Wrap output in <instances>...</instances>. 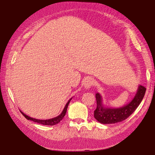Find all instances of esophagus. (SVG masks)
Returning <instances> with one entry per match:
<instances>
[{
  "mask_svg": "<svg viewBox=\"0 0 155 155\" xmlns=\"http://www.w3.org/2000/svg\"><path fill=\"white\" fill-rule=\"evenodd\" d=\"M94 83V81L93 78H87L84 83V87L87 89V88H89L93 86Z\"/></svg>",
  "mask_w": 155,
  "mask_h": 155,
  "instance_id": "esophagus-1",
  "label": "esophagus"
}]
</instances>
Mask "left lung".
<instances>
[{
    "label": "left lung",
    "instance_id": "left-lung-1",
    "mask_svg": "<svg viewBox=\"0 0 155 155\" xmlns=\"http://www.w3.org/2000/svg\"><path fill=\"white\" fill-rule=\"evenodd\" d=\"M146 92V88L140 85L133 99L127 105L117 108H105L103 105L102 97L97 93V108L94 111V117L102 124H114L119 123L132 114L142 101Z\"/></svg>",
    "mask_w": 155,
    "mask_h": 155
}]
</instances>
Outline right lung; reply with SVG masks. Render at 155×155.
<instances>
[{"instance_id": "1", "label": "right lung", "mask_w": 155, "mask_h": 155, "mask_svg": "<svg viewBox=\"0 0 155 155\" xmlns=\"http://www.w3.org/2000/svg\"><path fill=\"white\" fill-rule=\"evenodd\" d=\"M72 98H71L70 100H69L67 103L66 104L65 107L64 108L63 110L61 113V114L60 115H58V117H54L53 118H51V119H48V120H39V119H36V118H31L30 117L27 116V115H26L25 114H24L22 113V112L21 111V113H22V114L26 118H27V120H32L35 122V123H38L39 124H44V125H50V126H52V125H54V124H58L59 122H60L61 120H62V118H64V117L65 116L66 113H67V108H68V104L70 103V101H71Z\"/></svg>"}]
</instances>
